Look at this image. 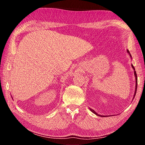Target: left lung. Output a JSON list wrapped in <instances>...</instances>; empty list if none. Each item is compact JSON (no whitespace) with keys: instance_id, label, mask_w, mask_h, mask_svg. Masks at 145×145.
I'll list each match as a JSON object with an SVG mask.
<instances>
[{"instance_id":"1","label":"left lung","mask_w":145,"mask_h":145,"mask_svg":"<svg viewBox=\"0 0 145 145\" xmlns=\"http://www.w3.org/2000/svg\"><path fill=\"white\" fill-rule=\"evenodd\" d=\"M127 53L129 54V56H130V57H131V58H132V56H131V54H130V52H129V50H127ZM132 66V68H133L134 69V75H135V78H136V88H135V92H134V97H135V95H136V91H137V74H136V71H135V68H134V67H133V65H131ZM89 109H90V111H91L93 113H94V114H95L96 115H97V116H102V117H106V116H104V115H100V114H99L98 113H97L96 112H95L94 110L93 109H90L89 108Z\"/></svg>"}]
</instances>
